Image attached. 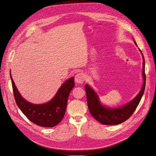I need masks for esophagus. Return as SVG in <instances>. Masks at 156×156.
<instances>
[{"label": "esophagus", "instance_id": "34e87169", "mask_svg": "<svg viewBox=\"0 0 156 156\" xmlns=\"http://www.w3.org/2000/svg\"><path fill=\"white\" fill-rule=\"evenodd\" d=\"M85 80L84 74L83 73H78L75 76V81L76 83L83 84Z\"/></svg>", "mask_w": 156, "mask_h": 156}]
</instances>
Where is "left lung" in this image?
Masks as SVG:
<instances>
[{"instance_id": "8db88e82", "label": "left lung", "mask_w": 156, "mask_h": 156, "mask_svg": "<svg viewBox=\"0 0 156 156\" xmlns=\"http://www.w3.org/2000/svg\"><path fill=\"white\" fill-rule=\"evenodd\" d=\"M134 42L137 46L135 40ZM139 51L143 57L142 77L144 83L139 93L129 103L117 108H110L109 107L105 106L102 104L100 100L98 95L93 89L87 84L84 86L86 93L87 106L90 112L96 120H97L102 124L116 125L126 121L135 112L141 99H142L145 91L146 77L145 74L144 56L142 52L140 49Z\"/></svg>"}]
</instances>
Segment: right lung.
<instances>
[{"mask_svg":"<svg viewBox=\"0 0 156 156\" xmlns=\"http://www.w3.org/2000/svg\"><path fill=\"white\" fill-rule=\"evenodd\" d=\"M14 98L18 107L31 122L42 127H53L63 119L69 94L75 86L74 77L65 80L54 97L42 104H34L20 93L10 73Z\"/></svg>","mask_w":156,"mask_h":156,"instance_id":"obj_1","label":"right lung"}]
</instances>
